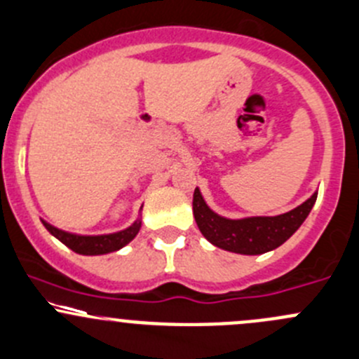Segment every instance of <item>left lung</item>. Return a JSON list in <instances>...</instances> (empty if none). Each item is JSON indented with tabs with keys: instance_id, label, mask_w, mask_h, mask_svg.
Returning a JSON list of instances; mask_svg holds the SVG:
<instances>
[{
	"instance_id": "8db88e82",
	"label": "left lung",
	"mask_w": 359,
	"mask_h": 359,
	"mask_svg": "<svg viewBox=\"0 0 359 359\" xmlns=\"http://www.w3.org/2000/svg\"><path fill=\"white\" fill-rule=\"evenodd\" d=\"M317 194L302 206L278 217H252L229 220L213 213L204 203L199 189L194 192V217L197 227L208 241L218 248L245 255H257L273 250L287 241L298 231L316 204Z\"/></svg>"
}]
</instances>
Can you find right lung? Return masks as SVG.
<instances>
[{
    "label": "right lung",
    "mask_w": 359,
    "mask_h": 359,
    "mask_svg": "<svg viewBox=\"0 0 359 359\" xmlns=\"http://www.w3.org/2000/svg\"><path fill=\"white\" fill-rule=\"evenodd\" d=\"M46 229L53 236H56L61 243L67 245L70 250L77 252L83 255H100L109 254V252L119 250L125 247L126 243H130L135 236H137L139 229H141V220H135L130 227H126L125 231H119L114 234H104V236H79V234L65 233L61 229L53 227L50 224L43 222Z\"/></svg>",
    "instance_id": "1"
}]
</instances>
